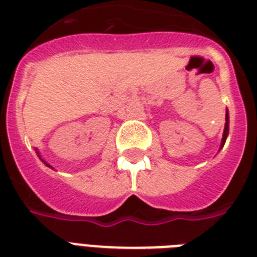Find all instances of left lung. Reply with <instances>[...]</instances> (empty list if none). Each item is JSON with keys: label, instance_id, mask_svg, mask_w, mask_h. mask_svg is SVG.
<instances>
[{"label": "left lung", "instance_id": "left-lung-1", "mask_svg": "<svg viewBox=\"0 0 257 257\" xmlns=\"http://www.w3.org/2000/svg\"><path fill=\"white\" fill-rule=\"evenodd\" d=\"M229 121H228V113L225 114V128H224V135H223V141H221V147L224 145L225 140H227V136H228V131H229V124H228Z\"/></svg>", "mask_w": 257, "mask_h": 257}]
</instances>
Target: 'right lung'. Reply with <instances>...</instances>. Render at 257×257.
I'll return each mask as SVG.
<instances>
[{"mask_svg": "<svg viewBox=\"0 0 257 257\" xmlns=\"http://www.w3.org/2000/svg\"><path fill=\"white\" fill-rule=\"evenodd\" d=\"M38 153V152H37ZM45 164H46V163H45ZM46 165H48V164H46ZM48 167H50V165H48Z\"/></svg>", "mask_w": 257, "mask_h": 257, "instance_id": "add662e5", "label": "right lung"}]
</instances>
